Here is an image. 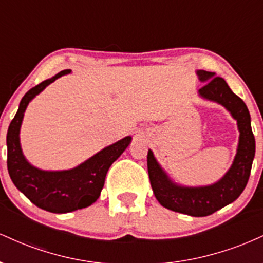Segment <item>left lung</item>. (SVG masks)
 <instances>
[{
    "label": "left lung",
    "instance_id": "8db88e82",
    "mask_svg": "<svg viewBox=\"0 0 263 263\" xmlns=\"http://www.w3.org/2000/svg\"><path fill=\"white\" fill-rule=\"evenodd\" d=\"M197 75L201 83H205L199 89V96L224 106L237 122L240 135L231 167L218 182L200 186H188L174 182L157 161L152 149H148L147 155V168L151 186L162 206L199 218L211 215L240 197L249 182L256 143L251 116L245 102L231 91L222 78H215V73L197 70Z\"/></svg>",
    "mask_w": 263,
    "mask_h": 263
}]
</instances>
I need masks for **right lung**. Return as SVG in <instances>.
<instances>
[{
    "label": "right lung",
    "instance_id": "right-lung-1",
    "mask_svg": "<svg viewBox=\"0 0 263 263\" xmlns=\"http://www.w3.org/2000/svg\"><path fill=\"white\" fill-rule=\"evenodd\" d=\"M70 69L60 71L50 79L26 92L18 111L7 131V168L16 188L41 209L55 214H65L87 208L100 197L108 168L125 152L131 143V136L102 148L71 170L44 171L31 164L23 155L20 132L26 108L35 96Z\"/></svg>",
    "mask_w": 263,
    "mask_h": 263
}]
</instances>
